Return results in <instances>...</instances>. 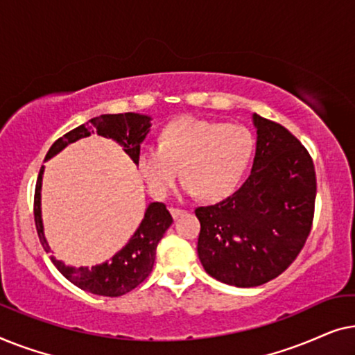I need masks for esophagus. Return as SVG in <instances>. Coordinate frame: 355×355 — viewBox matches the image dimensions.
Instances as JSON below:
<instances>
[{"mask_svg":"<svg viewBox=\"0 0 355 355\" xmlns=\"http://www.w3.org/2000/svg\"><path fill=\"white\" fill-rule=\"evenodd\" d=\"M169 211H171V215H173L174 220H178L179 216L186 215V210H179V208H169Z\"/></svg>","mask_w":355,"mask_h":355,"instance_id":"34e87169","label":"esophagus"}]
</instances>
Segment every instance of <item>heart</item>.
<instances>
[{
  "label": "heart",
  "mask_w": 355,
  "mask_h": 355,
  "mask_svg": "<svg viewBox=\"0 0 355 355\" xmlns=\"http://www.w3.org/2000/svg\"><path fill=\"white\" fill-rule=\"evenodd\" d=\"M252 150L254 139L244 125L184 116L164 125L158 147L140 148L137 168L157 198L173 192L182 169L189 196L221 200L239 186Z\"/></svg>",
  "instance_id": "1"
}]
</instances>
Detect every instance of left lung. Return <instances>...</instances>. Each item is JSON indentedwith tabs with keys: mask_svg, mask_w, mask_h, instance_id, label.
I'll list each match as a JSON object with an SVG mask.
<instances>
[{
	"mask_svg": "<svg viewBox=\"0 0 355 355\" xmlns=\"http://www.w3.org/2000/svg\"><path fill=\"white\" fill-rule=\"evenodd\" d=\"M255 158L239 191L200 207L197 254L211 278L254 288L283 273L310 234L317 179L313 162L288 129L257 113Z\"/></svg>",
	"mask_w": 355,
	"mask_h": 355,
	"instance_id": "obj_1",
	"label": "left lung"
}]
</instances>
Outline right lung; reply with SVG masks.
Instances as JSON below:
<instances>
[{"mask_svg": "<svg viewBox=\"0 0 355 355\" xmlns=\"http://www.w3.org/2000/svg\"><path fill=\"white\" fill-rule=\"evenodd\" d=\"M152 128V116L140 113H124V114H101L90 119L89 123L72 129L71 132L58 139L51 148L48 150L45 162L56 157L67 145L77 140L89 137L92 134H98L101 137L113 139L119 144L128 157L137 164V155L140 152V144L147 137ZM45 166L40 168L35 186V226L38 237L45 252H50L45 226L42 218V182ZM173 218L166 210V207L159 202H152L144 213V220L123 249L116 252L110 260L94 266H72L66 265L56 257H50L53 265L60 270V273L67 281L87 293L106 297H118L142 283L152 273L157 245L169 226Z\"/></svg>", "mask_w": 355, "mask_h": 355, "instance_id": "add662e5", "label": "right lung"}]
</instances>
